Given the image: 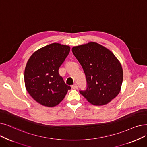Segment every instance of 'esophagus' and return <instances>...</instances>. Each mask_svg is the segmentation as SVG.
<instances>
[{"label":"esophagus","instance_id":"1","mask_svg":"<svg viewBox=\"0 0 147 147\" xmlns=\"http://www.w3.org/2000/svg\"><path fill=\"white\" fill-rule=\"evenodd\" d=\"M71 88H72L73 89H77L78 88V85H77V84H74V85H72Z\"/></svg>","mask_w":147,"mask_h":147}]
</instances>
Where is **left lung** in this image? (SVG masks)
<instances>
[{"mask_svg": "<svg viewBox=\"0 0 147 147\" xmlns=\"http://www.w3.org/2000/svg\"><path fill=\"white\" fill-rule=\"evenodd\" d=\"M74 56L84 69L86 89L79 92L89 103L104 105L115 98L123 80V68L113 53L96 42L72 48Z\"/></svg>", "mask_w": 147, "mask_h": 147, "instance_id": "left-lung-1", "label": "left lung"}]
</instances>
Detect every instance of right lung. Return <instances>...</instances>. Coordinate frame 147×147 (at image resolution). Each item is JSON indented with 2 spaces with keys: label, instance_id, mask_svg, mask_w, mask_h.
I'll return each instance as SVG.
<instances>
[{
  "label": "right lung",
  "instance_id": "obj_1",
  "mask_svg": "<svg viewBox=\"0 0 147 147\" xmlns=\"http://www.w3.org/2000/svg\"><path fill=\"white\" fill-rule=\"evenodd\" d=\"M69 50L68 46L53 43L30 57L24 70V83L27 91L38 103L47 107L58 105L71 89L59 74Z\"/></svg>",
  "mask_w": 147,
  "mask_h": 147
}]
</instances>
